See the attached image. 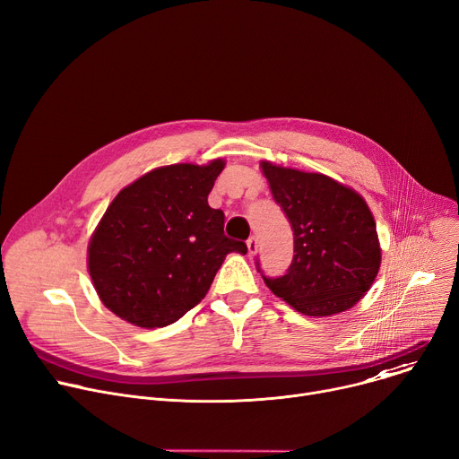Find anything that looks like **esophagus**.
<instances>
[{"instance_id": "34e87169", "label": "esophagus", "mask_w": 459, "mask_h": 459, "mask_svg": "<svg viewBox=\"0 0 459 459\" xmlns=\"http://www.w3.org/2000/svg\"><path fill=\"white\" fill-rule=\"evenodd\" d=\"M247 248H248V255H256L258 253V238L256 236H251L247 239Z\"/></svg>"}]
</instances>
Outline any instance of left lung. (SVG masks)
I'll use <instances>...</instances> for the list:
<instances>
[{
    "instance_id": "obj_1",
    "label": "left lung",
    "mask_w": 459,
    "mask_h": 459,
    "mask_svg": "<svg viewBox=\"0 0 459 459\" xmlns=\"http://www.w3.org/2000/svg\"><path fill=\"white\" fill-rule=\"evenodd\" d=\"M274 201L295 234L287 273L267 278L273 293L307 316H329L353 307L381 267V247L366 201L324 174L283 169L262 160Z\"/></svg>"
}]
</instances>
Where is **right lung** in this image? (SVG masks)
Wrapping results in <instances>:
<instances>
[{"label": "right lung", "instance_id": "1", "mask_svg": "<svg viewBox=\"0 0 459 459\" xmlns=\"http://www.w3.org/2000/svg\"><path fill=\"white\" fill-rule=\"evenodd\" d=\"M223 169L221 159L160 166L117 194L88 247L109 311L146 329L174 324L204 299L229 253H247L225 236V214L208 206Z\"/></svg>", "mask_w": 459, "mask_h": 459}]
</instances>
